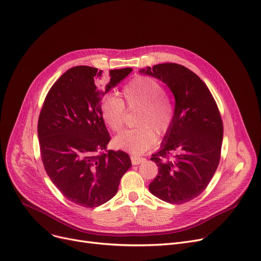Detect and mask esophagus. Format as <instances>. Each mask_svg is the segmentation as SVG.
Instances as JSON below:
<instances>
[{
  "instance_id": "1",
  "label": "esophagus",
  "mask_w": 261,
  "mask_h": 261,
  "mask_svg": "<svg viewBox=\"0 0 261 261\" xmlns=\"http://www.w3.org/2000/svg\"><path fill=\"white\" fill-rule=\"evenodd\" d=\"M144 161H145L144 158L137 156V155H131V162H132L133 165H139V164H141Z\"/></svg>"
}]
</instances>
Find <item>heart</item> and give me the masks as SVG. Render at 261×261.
Returning <instances> with one entry per match:
<instances>
[{"mask_svg": "<svg viewBox=\"0 0 261 261\" xmlns=\"http://www.w3.org/2000/svg\"><path fill=\"white\" fill-rule=\"evenodd\" d=\"M123 101L117 96H107L101 101L100 113L105 123L114 132H120L126 120V108L138 110L135 124L139 128L124 131L114 139L117 148L133 154L150 149L156 135L162 137L172 128L175 106L163 85L152 77L139 75L122 88ZM157 134L155 135V133Z\"/></svg>", "mask_w": 261, "mask_h": 261, "instance_id": "heart-1", "label": "heart"}]
</instances>
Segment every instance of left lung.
<instances>
[{"label":"left lung","instance_id":"1","mask_svg":"<svg viewBox=\"0 0 261 261\" xmlns=\"http://www.w3.org/2000/svg\"><path fill=\"white\" fill-rule=\"evenodd\" d=\"M140 72L164 82L175 96V119L150 160L158 175L150 193L169 203H185L200 195L219 166L223 121L207 85L187 67L165 63Z\"/></svg>","mask_w":261,"mask_h":261}]
</instances>
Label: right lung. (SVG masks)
Listing matches in <instances>:
<instances>
[{
    "mask_svg": "<svg viewBox=\"0 0 261 261\" xmlns=\"http://www.w3.org/2000/svg\"><path fill=\"white\" fill-rule=\"evenodd\" d=\"M131 71L110 70V81L100 84L101 70L72 67L44 99L37 128L41 160L54 186L79 206L95 208L110 200L131 167L128 153H104L111 138L100 113L103 96Z\"/></svg>",
    "mask_w": 261,
    "mask_h": 261,
    "instance_id": "1",
    "label": "right lung"
}]
</instances>
